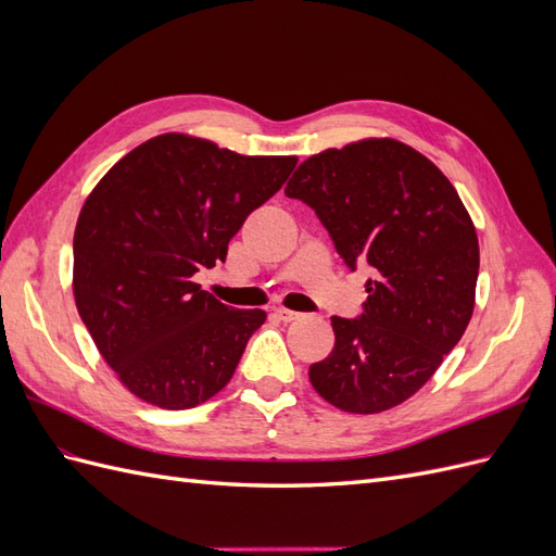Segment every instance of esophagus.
Listing matches in <instances>:
<instances>
[{
    "label": "esophagus",
    "instance_id": "esophagus-1",
    "mask_svg": "<svg viewBox=\"0 0 556 556\" xmlns=\"http://www.w3.org/2000/svg\"><path fill=\"white\" fill-rule=\"evenodd\" d=\"M274 315L280 319V323H294V319L301 317V313L296 311H290V308H276Z\"/></svg>",
    "mask_w": 556,
    "mask_h": 556
}]
</instances>
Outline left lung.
<instances>
[{
  "instance_id": "left-lung-1",
  "label": "left lung",
  "mask_w": 556,
  "mask_h": 556,
  "mask_svg": "<svg viewBox=\"0 0 556 556\" xmlns=\"http://www.w3.org/2000/svg\"><path fill=\"white\" fill-rule=\"evenodd\" d=\"M285 194L325 225L350 271L374 268L364 313L331 317V355L315 392L371 415L410 399L459 343L476 304V227L443 172L410 146L366 139L308 157Z\"/></svg>"
}]
</instances>
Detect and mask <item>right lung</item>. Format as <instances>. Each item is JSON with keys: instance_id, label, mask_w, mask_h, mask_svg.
<instances>
[{"instance_id": "1", "label": "right lung", "mask_w": 556, "mask_h": 556, "mask_svg": "<svg viewBox=\"0 0 556 556\" xmlns=\"http://www.w3.org/2000/svg\"><path fill=\"white\" fill-rule=\"evenodd\" d=\"M294 166L162 134L97 182L74 233V299L131 394L185 410L231 380L266 313L225 306L192 276L225 262L233 233Z\"/></svg>"}]
</instances>
